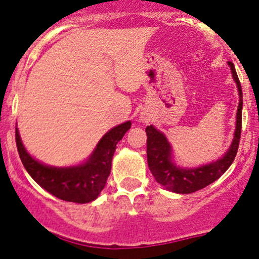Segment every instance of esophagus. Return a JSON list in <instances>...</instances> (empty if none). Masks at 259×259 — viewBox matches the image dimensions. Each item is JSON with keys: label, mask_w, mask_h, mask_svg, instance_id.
<instances>
[{"label": "esophagus", "mask_w": 259, "mask_h": 259, "mask_svg": "<svg viewBox=\"0 0 259 259\" xmlns=\"http://www.w3.org/2000/svg\"><path fill=\"white\" fill-rule=\"evenodd\" d=\"M141 118H143V121H149V118L146 115H141Z\"/></svg>", "instance_id": "obj_1"}]
</instances>
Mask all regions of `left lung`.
I'll use <instances>...</instances> for the list:
<instances>
[{
  "mask_svg": "<svg viewBox=\"0 0 259 259\" xmlns=\"http://www.w3.org/2000/svg\"><path fill=\"white\" fill-rule=\"evenodd\" d=\"M231 67L232 76L237 84L238 93H240V103H238L237 115H236V130L235 138L231 147L226 155L220 160L212 162L210 164L198 167L192 169H182L176 167L171 161V146L162 133L157 132L152 125L146 127L147 135V163L149 168L158 183L171 192L180 193V194H189L205 188L218 178L225 173V171L234 162L236 153H237L238 145L241 139V129H242V90H241L240 79L236 73L235 66L231 61H229Z\"/></svg>",
  "mask_w": 259,
  "mask_h": 259,
  "instance_id": "8db88e82",
  "label": "left lung"
}]
</instances>
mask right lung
<instances>
[{"mask_svg":"<svg viewBox=\"0 0 259 259\" xmlns=\"http://www.w3.org/2000/svg\"><path fill=\"white\" fill-rule=\"evenodd\" d=\"M132 123L118 125L102 138L86 163L69 168H55L39 163L25 151L16 127V144L24 168L41 188L54 197L72 203H90L98 197L106 186L112 168L116 144L121 140Z\"/></svg>","mask_w":259,"mask_h":259,"instance_id":"1","label":"right lung"}]
</instances>
